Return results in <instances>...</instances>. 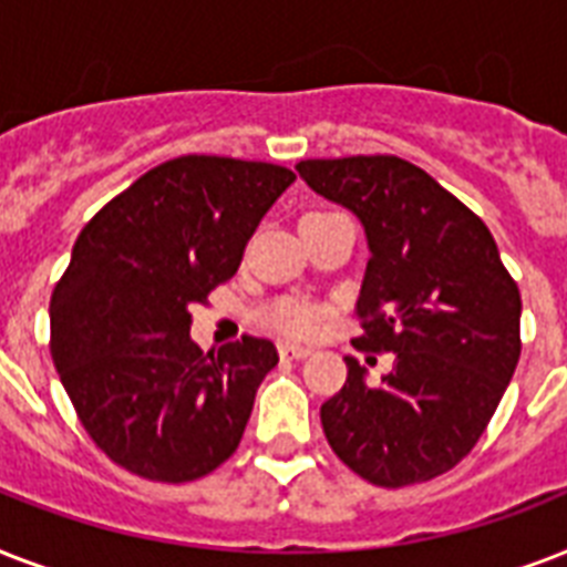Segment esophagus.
<instances>
[{
	"instance_id": "34e87169",
	"label": "esophagus",
	"mask_w": 567,
	"mask_h": 567,
	"mask_svg": "<svg viewBox=\"0 0 567 567\" xmlns=\"http://www.w3.org/2000/svg\"><path fill=\"white\" fill-rule=\"evenodd\" d=\"M279 355H282V359H306V355H311V347L282 341V344H279Z\"/></svg>"
}]
</instances>
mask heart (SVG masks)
Returning a JSON list of instances; mask_svg holds the SVG:
<instances>
[{
	"mask_svg": "<svg viewBox=\"0 0 567 567\" xmlns=\"http://www.w3.org/2000/svg\"><path fill=\"white\" fill-rule=\"evenodd\" d=\"M320 320H323V311L318 306H311L306 300H276L270 309H267V323L276 329V332H285V336H315L320 329Z\"/></svg>",
	"mask_w": 567,
	"mask_h": 567,
	"instance_id": "obj_1",
	"label": "heart"
}]
</instances>
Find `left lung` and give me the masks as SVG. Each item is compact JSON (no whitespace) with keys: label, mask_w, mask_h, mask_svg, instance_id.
<instances>
[{"label":"left lung","mask_w":567,"mask_h":567,"mask_svg":"<svg viewBox=\"0 0 567 567\" xmlns=\"http://www.w3.org/2000/svg\"><path fill=\"white\" fill-rule=\"evenodd\" d=\"M306 185L344 205L368 235L353 344L394 353L368 385L347 382L320 405L329 447L382 488L447 474L474 450L520 359V291L492 231L430 173L396 155L309 158Z\"/></svg>","instance_id":"obj_1"}]
</instances>
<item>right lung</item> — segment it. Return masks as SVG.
<instances>
[{
  "mask_svg": "<svg viewBox=\"0 0 567 567\" xmlns=\"http://www.w3.org/2000/svg\"><path fill=\"white\" fill-rule=\"evenodd\" d=\"M288 167L182 155L132 182L75 238L49 302L52 362L93 444L153 483H190L238 450L274 341L203 353L190 309L238 270Z\"/></svg>",
  "mask_w": 567,
  "mask_h": 567,
  "instance_id": "obj_1",
  "label": "right lung"
}]
</instances>
